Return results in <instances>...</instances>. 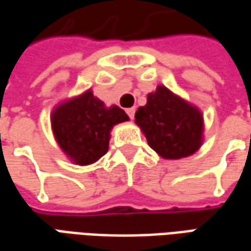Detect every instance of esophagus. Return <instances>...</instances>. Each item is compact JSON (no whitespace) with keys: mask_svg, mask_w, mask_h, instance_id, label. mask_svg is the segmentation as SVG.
I'll return each mask as SVG.
<instances>
[{"mask_svg":"<svg viewBox=\"0 0 251 251\" xmlns=\"http://www.w3.org/2000/svg\"><path fill=\"white\" fill-rule=\"evenodd\" d=\"M126 113H127V115H129V118H130V120H133V118H134V113H136V109H134V107L126 109Z\"/></svg>","mask_w":251,"mask_h":251,"instance_id":"34e87169","label":"esophagus"}]
</instances>
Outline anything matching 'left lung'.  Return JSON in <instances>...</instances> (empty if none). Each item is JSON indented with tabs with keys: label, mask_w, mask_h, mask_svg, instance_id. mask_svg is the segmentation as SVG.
<instances>
[{
	"label": "left lung",
	"mask_w": 251,
	"mask_h": 251,
	"mask_svg": "<svg viewBox=\"0 0 251 251\" xmlns=\"http://www.w3.org/2000/svg\"><path fill=\"white\" fill-rule=\"evenodd\" d=\"M134 118L149 147L167 160L191 156L203 142L200 110L164 86L148 95L147 104L138 107Z\"/></svg>",
	"instance_id": "obj_1"
}]
</instances>
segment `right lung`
<instances>
[{
  "instance_id": "right-lung-1",
  "label": "right lung",
  "mask_w": 251,
  "mask_h": 251,
  "mask_svg": "<svg viewBox=\"0 0 251 251\" xmlns=\"http://www.w3.org/2000/svg\"><path fill=\"white\" fill-rule=\"evenodd\" d=\"M129 120L118 106L106 107L87 90L79 97L64 100L51 115L53 136L59 147L77 165L95 163L109 151L113 126Z\"/></svg>"
}]
</instances>
